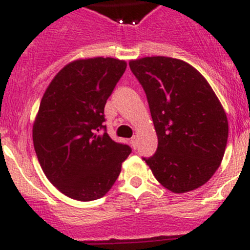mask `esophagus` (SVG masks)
Instances as JSON below:
<instances>
[{
  "label": "esophagus",
  "mask_w": 250,
  "mask_h": 250,
  "mask_svg": "<svg viewBox=\"0 0 250 250\" xmlns=\"http://www.w3.org/2000/svg\"><path fill=\"white\" fill-rule=\"evenodd\" d=\"M137 141H138V138L135 137V135L132 138V139H130V145H132V147L134 148V150L137 148Z\"/></svg>",
  "instance_id": "esophagus-1"
}]
</instances>
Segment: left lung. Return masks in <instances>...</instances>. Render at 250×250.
I'll list each match as a JSON object with an SVG mask.
<instances>
[{
	"label": "left lung",
	"instance_id": "1",
	"mask_svg": "<svg viewBox=\"0 0 250 250\" xmlns=\"http://www.w3.org/2000/svg\"><path fill=\"white\" fill-rule=\"evenodd\" d=\"M129 66L145 90L158 138L144 161L174 193L204 185L223 161L229 122L223 105L197 70L184 60L145 57Z\"/></svg>",
	"mask_w": 250,
	"mask_h": 250
}]
</instances>
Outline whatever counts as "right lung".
<instances>
[{
  "mask_svg": "<svg viewBox=\"0 0 250 250\" xmlns=\"http://www.w3.org/2000/svg\"><path fill=\"white\" fill-rule=\"evenodd\" d=\"M125 67V60L115 58L75 60L55 75L42 97L34 147L48 180L67 197L102 198L132 152L111 139L104 125L105 104Z\"/></svg>",
  "mask_w": 250,
  "mask_h": 250,
  "instance_id": "1",
  "label": "right lung"
}]
</instances>
